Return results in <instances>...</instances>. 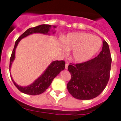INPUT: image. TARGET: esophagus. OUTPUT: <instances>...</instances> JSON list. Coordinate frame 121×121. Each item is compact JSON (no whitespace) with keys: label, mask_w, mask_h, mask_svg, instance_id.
Wrapping results in <instances>:
<instances>
[{"label":"esophagus","mask_w":121,"mask_h":121,"mask_svg":"<svg viewBox=\"0 0 121 121\" xmlns=\"http://www.w3.org/2000/svg\"><path fill=\"white\" fill-rule=\"evenodd\" d=\"M68 65H69V64H68V63H66V64H65V69H68Z\"/></svg>","instance_id":"1"}]
</instances>
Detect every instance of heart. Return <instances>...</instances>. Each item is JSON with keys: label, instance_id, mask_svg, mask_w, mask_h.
I'll return each mask as SVG.
<instances>
[{"label": "heart", "instance_id": "1", "mask_svg": "<svg viewBox=\"0 0 121 121\" xmlns=\"http://www.w3.org/2000/svg\"><path fill=\"white\" fill-rule=\"evenodd\" d=\"M64 54L71 52L73 60L83 62L89 60L101 48L102 41L99 37L84 32H74L67 35L61 39Z\"/></svg>", "mask_w": 121, "mask_h": 121}]
</instances>
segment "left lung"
Segmentation results:
<instances>
[{"instance_id": "1", "label": "left lung", "mask_w": 121, "mask_h": 121, "mask_svg": "<svg viewBox=\"0 0 121 121\" xmlns=\"http://www.w3.org/2000/svg\"><path fill=\"white\" fill-rule=\"evenodd\" d=\"M112 62L108 44L103 41L102 50L92 59L68 66L71 79L67 84L69 92L75 98L89 100L98 96L106 87Z\"/></svg>"}]
</instances>
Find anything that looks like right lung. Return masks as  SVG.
Returning <instances> with one entry per match:
<instances>
[{"label":"right lung","mask_w":121,"mask_h":121,"mask_svg":"<svg viewBox=\"0 0 121 121\" xmlns=\"http://www.w3.org/2000/svg\"><path fill=\"white\" fill-rule=\"evenodd\" d=\"M52 26L49 25H39V26H36L34 27H30L26 30L23 34L19 37L18 39L16 41L14 46L13 50L10 59V65H9V70H10L12 64L13 62L15 60V51H16V47L18 45L19 42L22 39L27 36L33 33H42L44 35H50L49 32L51 30ZM54 28H56L55 26H53ZM55 33V32H53V33ZM65 65V62L63 60H55L53 61L49 66L46 68V70L43 72L41 76H39L38 79L35 80L32 84L27 86H21L18 85L15 83V81L12 79V80L15 86L22 92L25 94L31 95H37L39 94H42L48 88H49L52 83L53 79L62 70H64Z\"/></svg>","instance_id":"add662e5"}]
</instances>
